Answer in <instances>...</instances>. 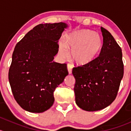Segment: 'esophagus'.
<instances>
[{
	"instance_id": "1",
	"label": "esophagus",
	"mask_w": 131,
	"mask_h": 131,
	"mask_svg": "<svg viewBox=\"0 0 131 131\" xmlns=\"http://www.w3.org/2000/svg\"><path fill=\"white\" fill-rule=\"evenodd\" d=\"M72 66L70 64H67V69H68V73L69 74H72Z\"/></svg>"
}]
</instances>
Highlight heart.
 I'll return each instance as SVG.
<instances>
[{
	"mask_svg": "<svg viewBox=\"0 0 131 131\" xmlns=\"http://www.w3.org/2000/svg\"><path fill=\"white\" fill-rule=\"evenodd\" d=\"M102 45V38L98 33L80 29L68 33L64 36V41H59V54L61 58H67L68 52H71L75 63L87 64L96 57Z\"/></svg>",
	"mask_w": 131,
	"mask_h": 131,
	"instance_id": "heart-1",
	"label": "heart"
}]
</instances>
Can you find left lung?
<instances>
[{
  "instance_id": "8db88e82",
  "label": "left lung",
  "mask_w": 131,
  "mask_h": 131,
  "mask_svg": "<svg viewBox=\"0 0 131 131\" xmlns=\"http://www.w3.org/2000/svg\"><path fill=\"white\" fill-rule=\"evenodd\" d=\"M103 45L99 56L74 67V91L78 106L88 112L101 110L116 98L124 75L122 49L112 34L101 27Z\"/></svg>"
}]
</instances>
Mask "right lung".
<instances>
[{"instance_id": "right-lung-1", "label": "right lung", "mask_w": 131, "mask_h": 131, "mask_svg": "<svg viewBox=\"0 0 131 131\" xmlns=\"http://www.w3.org/2000/svg\"><path fill=\"white\" fill-rule=\"evenodd\" d=\"M65 23L37 25L16 46L9 71L14 99L25 110L42 113L54 102L53 92L68 75L67 64L54 61Z\"/></svg>"}]
</instances>
